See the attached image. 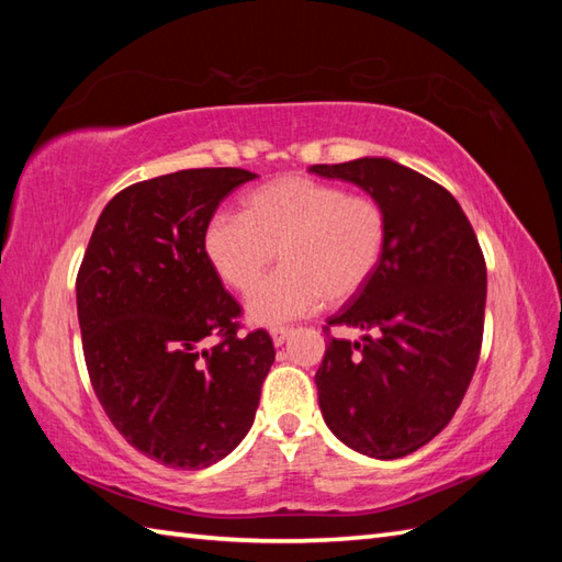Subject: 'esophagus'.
<instances>
[{"instance_id":"obj_1","label":"esophagus","mask_w":562,"mask_h":562,"mask_svg":"<svg viewBox=\"0 0 562 562\" xmlns=\"http://www.w3.org/2000/svg\"><path fill=\"white\" fill-rule=\"evenodd\" d=\"M290 336H292V328H284V326H278V328L270 330V338H272L274 345H278V348H280V345H282L284 340H288Z\"/></svg>"}]
</instances>
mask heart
I'll use <instances>...</instances> for the list:
<instances>
[{
  "label": "heart",
  "mask_w": 562,
  "mask_h": 562,
  "mask_svg": "<svg viewBox=\"0 0 562 562\" xmlns=\"http://www.w3.org/2000/svg\"><path fill=\"white\" fill-rule=\"evenodd\" d=\"M389 214L379 200L306 176L256 188L241 214H214L202 248L214 272L250 292L273 254L283 268L246 302L258 326H282L328 302H345L374 278L386 254Z\"/></svg>",
  "instance_id": "1"
}]
</instances>
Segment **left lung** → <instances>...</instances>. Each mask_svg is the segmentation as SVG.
<instances>
[{"mask_svg":"<svg viewBox=\"0 0 562 562\" xmlns=\"http://www.w3.org/2000/svg\"><path fill=\"white\" fill-rule=\"evenodd\" d=\"M308 171L360 186L389 214L374 278L328 318L364 336L328 338L316 372L321 413L364 457H408L449 425L479 364L483 250L449 190L408 166L364 157Z\"/></svg>","mask_w":562,"mask_h":562,"instance_id":"8db88e82","label":"left lung"}]
</instances>
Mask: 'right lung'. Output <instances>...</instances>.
Wrapping results in <instances>:
<instances>
[{
    "mask_svg": "<svg viewBox=\"0 0 562 562\" xmlns=\"http://www.w3.org/2000/svg\"><path fill=\"white\" fill-rule=\"evenodd\" d=\"M254 178L186 169L121 190L77 274L91 386L127 445L171 469H207L238 447L274 362L266 330L236 333L241 306L202 248L220 202Z\"/></svg>",
    "mask_w": 562,
    "mask_h": 562,
    "instance_id": "obj_1",
    "label": "right lung"
}]
</instances>
